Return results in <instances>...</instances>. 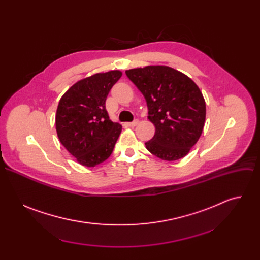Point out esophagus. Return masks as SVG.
Instances as JSON below:
<instances>
[{
  "instance_id": "obj_1",
  "label": "esophagus",
  "mask_w": 260,
  "mask_h": 260,
  "mask_svg": "<svg viewBox=\"0 0 260 260\" xmlns=\"http://www.w3.org/2000/svg\"><path fill=\"white\" fill-rule=\"evenodd\" d=\"M138 123H139V120H138V119H135L134 121H132V122H128L127 124H128V126H131V127H134V126L138 125Z\"/></svg>"
}]
</instances>
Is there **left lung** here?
Returning a JSON list of instances; mask_svg holds the SVG:
<instances>
[{"label": "left lung", "instance_id": "1", "mask_svg": "<svg viewBox=\"0 0 260 260\" xmlns=\"http://www.w3.org/2000/svg\"><path fill=\"white\" fill-rule=\"evenodd\" d=\"M144 95L154 137L145 143L156 157L172 161L186 155L205 125L206 103L198 85L183 73L167 66L125 71Z\"/></svg>", "mask_w": 260, "mask_h": 260}]
</instances>
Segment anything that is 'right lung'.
Segmentation results:
<instances>
[{
    "label": "right lung",
    "mask_w": 260,
    "mask_h": 260,
    "mask_svg": "<svg viewBox=\"0 0 260 260\" xmlns=\"http://www.w3.org/2000/svg\"><path fill=\"white\" fill-rule=\"evenodd\" d=\"M120 71L98 73L76 82L61 96L56 110L58 139L84 167H95L112 154L122 126L111 121L106 110L109 91Z\"/></svg>",
    "instance_id": "add662e5"
}]
</instances>
